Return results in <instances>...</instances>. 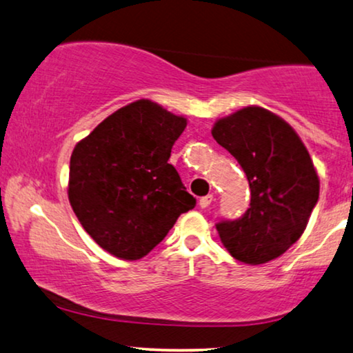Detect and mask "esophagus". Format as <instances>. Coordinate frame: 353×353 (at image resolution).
<instances>
[{
    "mask_svg": "<svg viewBox=\"0 0 353 353\" xmlns=\"http://www.w3.org/2000/svg\"><path fill=\"white\" fill-rule=\"evenodd\" d=\"M212 200H214V196L212 195H206V196L200 198V208H208L212 203Z\"/></svg>",
    "mask_w": 353,
    "mask_h": 353,
    "instance_id": "esophagus-1",
    "label": "esophagus"
}]
</instances>
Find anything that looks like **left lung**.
I'll return each mask as SVG.
<instances>
[{"label": "left lung", "mask_w": 353, "mask_h": 353, "mask_svg": "<svg viewBox=\"0 0 353 353\" xmlns=\"http://www.w3.org/2000/svg\"><path fill=\"white\" fill-rule=\"evenodd\" d=\"M211 134L236 158L251 188L245 214L216 225L222 245L250 265L276 259L299 240L319 201L320 179L304 142L257 105L219 118Z\"/></svg>", "instance_id": "1"}]
</instances>
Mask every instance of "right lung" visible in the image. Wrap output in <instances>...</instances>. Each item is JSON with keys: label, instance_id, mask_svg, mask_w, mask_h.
I'll list each match as a JSON object with an SVG mask.
<instances>
[{"label": "right lung", "instance_id": "right-lung-1", "mask_svg": "<svg viewBox=\"0 0 353 353\" xmlns=\"http://www.w3.org/2000/svg\"><path fill=\"white\" fill-rule=\"evenodd\" d=\"M185 126L187 118L141 99L107 117L73 148L68 200L79 224L107 252L142 259L182 212L195 208L168 163Z\"/></svg>", "mask_w": 353, "mask_h": 353}]
</instances>
